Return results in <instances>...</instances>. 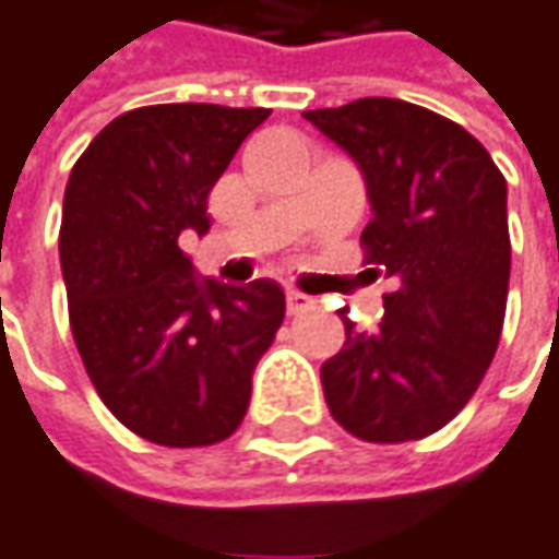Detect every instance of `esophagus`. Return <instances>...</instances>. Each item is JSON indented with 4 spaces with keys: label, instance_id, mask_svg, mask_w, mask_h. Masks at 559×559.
<instances>
[{
    "label": "esophagus",
    "instance_id": "obj_1",
    "mask_svg": "<svg viewBox=\"0 0 559 559\" xmlns=\"http://www.w3.org/2000/svg\"><path fill=\"white\" fill-rule=\"evenodd\" d=\"M286 304H288V313H292V317H298V313H304V310H310L317 301H313L310 295L298 292V288H288Z\"/></svg>",
    "mask_w": 559,
    "mask_h": 559
}]
</instances>
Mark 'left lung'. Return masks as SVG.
<instances>
[{"mask_svg":"<svg viewBox=\"0 0 559 559\" xmlns=\"http://www.w3.org/2000/svg\"><path fill=\"white\" fill-rule=\"evenodd\" d=\"M304 118L359 164L371 200L365 261L390 276L377 331L322 365L331 417L361 441H417L448 426L490 368L506 322L511 240L506 176L468 130L365 96Z\"/></svg>","mask_w":559,"mask_h":559,"instance_id":"8db88e82","label":"left lung"}]
</instances>
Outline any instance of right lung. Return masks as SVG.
<instances>
[{
    "label": "right lung",
    "mask_w": 559,
    "mask_h": 559,
    "mask_svg": "<svg viewBox=\"0 0 559 559\" xmlns=\"http://www.w3.org/2000/svg\"><path fill=\"white\" fill-rule=\"evenodd\" d=\"M267 115L213 103L124 111L69 173L60 267L72 337L103 404L164 448L237 432L286 317L273 280H203L179 249L182 230H210V191Z\"/></svg>",
    "instance_id": "add662e5"
}]
</instances>
